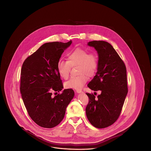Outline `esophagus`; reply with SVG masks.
Returning a JSON list of instances; mask_svg holds the SVG:
<instances>
[{
	"instance_id": "obj_1",
	"label": "esophagus",
	"mask_w": 151,
	"mask_h": 151,
	"mask_svg": "<svg viewBox=\"0 0 151 151\" xmlns=\"http://www.w3.org/2000/svg\"><path fill=\"white\" fill-rule=\"evenodd\" d=\"M76 92H77V93H83V91H81V90H76Z\"/></svg>"
}]
</instances>
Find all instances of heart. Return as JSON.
<instances>
[{
	"mask_svg": "<svg viewBox=\"0 0 151 151\" xmlns=\"http://www.w3.org/2000/svg\"><path fill=\"white\" fill-rule=\"evenodd\" d=\"M67 61L60 60L58 62V73L62 78L67 79L71 67L78 65V73L80 75L72 77L65 83V86L68 89H80L86 83L87 76H92L96 72L98 67V56L96 52H89L86 49L76 48L67 54Z\"/></svg>",
	"mask_w": 151,
	"mask_h": 151,
	"instance_id": "heart-1",
	"label": "heart"
}]
</instances>
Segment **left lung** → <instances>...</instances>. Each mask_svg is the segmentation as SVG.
Segmentation results:
<instances>
[{
	"instance_id": "8db88e82",
	"label": "left lung",
	"mask_w": 151,
	"mask_h": 151,
	"mask_svg": "<svg viewBox=\"0 0 151 151\" xmlns=\"http://www.w3.org/2000/svg\"><path fill=\"white\" fill-rule=\"evenodd\" d=\"M93 46L99 54L97 72L88 84L94 91H101L97 98L86 93L89 97L86 111L87 118L94 127L104 129L118 119L128 92L126 68L113 47L104 41H93Z\"/></svg>"
}]
</instances>
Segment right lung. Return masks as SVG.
I'll return each instance as SVG.
<instances>
[{
    "mask_svg": "<svg viewBox=\"0 0 151 151\" xmlns=\"http://www.w3.org/2000/svg\"><path fill=\"white\" fill-rule=\"evenodd\" d=\"M72 43L48 42L27 58L22 65L20 92L31 119L38 126L51 129L63 120L65 109L74 96L72 89L59 92L63 85L57 69L62 53Z\"/></svg>",
    "mask_w": 151,
    "mask_h": 151,
    "instance_id": "right-lung-1",
    "label": "right lung"
}]
</instances>
